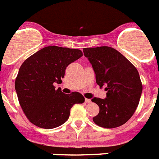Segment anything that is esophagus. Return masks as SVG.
<instances>
[{
    "label": "esophagus",
    "instance_id": "esophagus-1",
    "mask_svg": "<svg viewBox=\"0 0 159 159\" xmlns=\"http://www.w3.org/2000/svg\"><path fill=\"white\" fill-rule=\"evenodd\" d=\"M85 103H91V100H89V99H85Z\"/></svg>",
    "mask_w": 159,
    "mask_h": 159
}]
</instances>
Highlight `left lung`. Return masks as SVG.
I'll use <instances>...</instances> for the list:
<instances>
[{
	"mask_svg": "<svg viewBox=\"0 0 159 159\" xmlns=\"http://www.w3.org/2000/svg\"><path fill=\"white\" fill-rule=\"evenodd\" d=\"M83 52L94 70L97 84L106 86L107 91L105 99H92L100 107L93 121L106 129L121 126L133 116L140 102L143 85L138 70L111 47L85 48Z\"/></svg>",
	"mask_w": 159,
	"mask_h": 159,
	"instance_id": "left-lung-1",
	"label": "left lung"
}]
</instances>
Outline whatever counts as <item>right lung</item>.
I'll use <instances>...</instances> for the list:
<instances>
[{"label": "right lung", "mask_w": 159, "mask_h": 159, "mask_svg": "<svg viewBox=\"0 0 159 159\" xmlns=\"http://www.w3.org/2000/svg\"><path fill=\"white\" fill-rule=\"evenodd\" d=\"M83 56L79 49L48 46L25 60L15 82L19 104L29 121L40 128H56L69 118L70 108L83 103L84 98L74 92L64 94L56 89L66 66Z\"/></svg>", "instance_id": "right-lung-1"}]
</instances>
